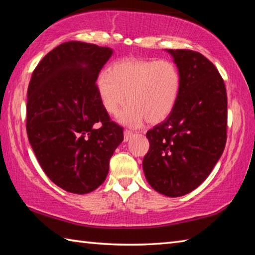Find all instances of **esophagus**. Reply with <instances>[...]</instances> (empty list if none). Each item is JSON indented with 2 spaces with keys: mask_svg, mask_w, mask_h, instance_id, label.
Listing matches in <instances>:
<instances>
[{
  "mask_svg": "<svg viewBox=\"0 0 255 255\" xmlns=\"http://www.w3.org/2000/svg\"><path fill=\"white\" fill-rule=\"evenodd\" d=\"M132 135H133L132 131H130V130H125V132H124V140H125V141H128L129 139H130Z\"/></svg>",
  "mask_w": 255,
  "mask_h": 255,
  "instance_id": "esophagus-1",
  "label": "esophagus"
}]
</instances>
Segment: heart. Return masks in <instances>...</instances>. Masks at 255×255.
Instances as JSON below:
<instances>
[{
  "mask_svg": "<svg viewBox=\"0 0 255 255\" xmlns=\"http://www.w3.org/2000/svg\"><path fill=\"white\" fill-rule=\"evenodd\" d=\"M181 90L179 68L166 59H124L103 71L97 79V91L109 115L137 127L146 119L150 124L163 122L172 114Z\"/></svg>",
  "mask_w": 255,
  "mask_h": 255,
  "instance_id": "heart-1",
  "label": "heart"
}]
</instances>
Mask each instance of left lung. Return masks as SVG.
Returning a JSON list of instances; mask_svg holds the SVG:
<instances>
[{
	"label": "left lung",
	"mask_w": 255,
	"mask_h": 255,
	"mask_svg": "<svg viewBox=\"0 0 255 255\" xmlns=\"http://www.w3.org/2000/svg\"><path fill=\"white\" fill-rule=\"evenodd\" d=\"M179 68L178 102L165 122L147 131L143 159L146 180L167 197L199 187L221 158L226 144L225 83L209 59L197 51L166 49Z\"/></svg>",
	"instance_id": "8db88e82"
}]
</instances>
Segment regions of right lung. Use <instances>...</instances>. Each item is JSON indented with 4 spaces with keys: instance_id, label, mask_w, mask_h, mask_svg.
<instances>
[{
    "instance_id": "1",
    "label": "right lung",
    "mask_w": 255,
    "mask_h": 255,
    "mask_svg": "<svg viewBox=\"0 0 255 255\" xmlns=\"http://www.w3.org/2000/svg\"><path fill=\"white\" fill-rule=\"evenodd\" d=\"M114 50L67 41L49 51L28 86L27 133L46 175L84 195L105 182L124 130L102 107L97 79Z\"/></svg>"
}]
</instances>
